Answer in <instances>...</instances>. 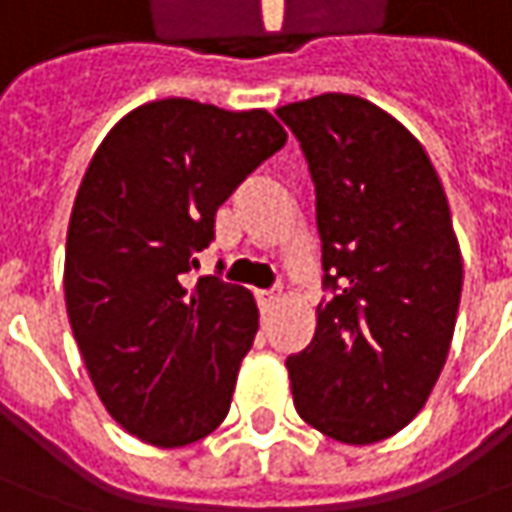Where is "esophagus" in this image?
Instances as JSON below:
<instances>
[{
    "label": "esophagus",
    "instance_id": "34e87169",
    "mask_svg": "<svg viewBox=\"0 0 512 512\" xmlns=\"http://www.w3.org/2000/svg\"><path fill=\"white\" fill-rule=\"evenodd\" d=\"M277 303H280V291L277 289L257 291V306H260V311H263V314H269V311H272Z\"/></svg>",
    "mask_w": 512,
    "mask_h": 512
}]
</instances>
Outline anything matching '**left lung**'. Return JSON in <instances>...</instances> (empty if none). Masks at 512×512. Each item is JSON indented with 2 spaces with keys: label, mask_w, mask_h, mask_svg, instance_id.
<instances>
[{
  "label": "left lung",
  "mask_w": 512,
  "mask_h": 512,
  "mask_svg": "<svg viewBox=\"0 0 512 512\" xmlns=\"http://www.w3.org/2000/svg\"><path fill=\"white\" fill-rule=\"evenodd\" d=\"M300 141L323 240L311 343L286 360L297 414L345 445L402 431L448 360L462 255L422 144L377 104L323 93L277 110Z\"/></svg>",
  "instance_id": "left-lung-1"
}]
</instances>
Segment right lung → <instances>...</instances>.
I'll return each mask as SVG.
<instances>
[{
    "mask_svg": "<svg viewBox=\"0 0 512 512\" xmlns=\"http://www.w3.org/2000/svg\"><path fill=\"white\" fill-rule=\"evenodd\" d=\"M286 144L266 110L161 98L124 115L84 172L64 255V300L87 374L115 422L158 448L221 425L252 348V291L189 286L215 212Z\"/></svg>",
    "mask_w": 512,
    "mask_h": 512,
    "instance_id": "1",
    "label": "right lung"
}]
</instances>
